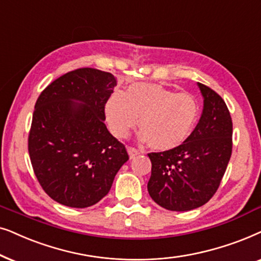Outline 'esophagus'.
Returning a JSON list of instances; mask_svg holds the SVG:
<instances>
[{
    "mask_svg": "<svg viewBox=\"0 0 261 261\" xmlns=\"http://www.w3.org/2000/svg\"><path fill=\"white\" fill-rule=\"evenodd\" d=\"M127 151H128V155H130L131 159H134L135 156H137L138 154H140V150H138V149H136V148H134V147H128Z\"/></svg>",
    "mask_w": 261,
    "mask_h": 261,
    "instance_id": "esophagus-1",
    "label": "esophagus"
}]
</instances>
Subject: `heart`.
Instances as JSON below:
<instances>
[{"label": "heart", "mask_w": 261, "mask_h": 261, "mask_svg": "<svg viewBox=\"0 0 261 261\" xmlns=\"http://www.w3.org/2000/svg\"><path fill=\"white\" fill-rule=\"evenodd\" d=\"M199 113L196 96L154 83H136L124 94L113 93L105 105L107 123L114 136L126 137L140 117L141 138L149 140L158 150L182 144L192 135Z\"/></svg>", "instance_id": "b5f03b06"}]
</instances>
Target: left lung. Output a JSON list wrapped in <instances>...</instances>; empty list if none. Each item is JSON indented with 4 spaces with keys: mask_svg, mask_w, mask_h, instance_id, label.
I'll list each match as a JSON object with an SVG mask.
<instances>
[{
    "mask_svg": "<svg viewBox=\"0 0 261 261\" xmlns=\"http://www.w3.org/2000/svg\"><path fill=\"white\" fill-rule=\"evenodd\" d=\"M204 98L199 123L179 147L149 152L148 192L160 206L189 211L207 203L223 178L232 149V121L224 100L198 83Z\"/></svg>",
    "mask_w": 261,
    "mask_h": 261,
    "instance_id": "left-lung-1",
    "label": "left lung"
}]
</instances>
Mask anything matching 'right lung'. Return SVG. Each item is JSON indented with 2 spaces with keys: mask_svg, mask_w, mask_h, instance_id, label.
Segmentation results:
<instances>
[{
  "mask_svg": "<svg viewBox=\"0 0 261 261\" xmlns=\"http://www.w3.org/2000/svg\"><path fill=\"white\" fill-rule=\"evenodd\" d=\"M116 86L111 72L81 68L56 79L37 100L29 134L31 163L43 190L62 205H94L128 160L125 145L103 123Z\"/></svg>",
  "mask_w": 261,
  "mask_h": 261,
  "instance_id": "1",
  "label": "right lung"
}]
</instances>
